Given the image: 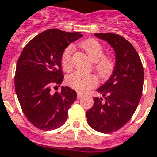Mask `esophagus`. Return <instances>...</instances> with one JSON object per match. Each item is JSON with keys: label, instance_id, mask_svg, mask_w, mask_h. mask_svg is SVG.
Listing matches in <instances>:
<instances>
[{"label": "esophagus", "instance_id": "1", "mask_svg": "<svg viewBox=\"0 0 157 157\" xmlns=\"http://www.w3.org/2000/svg\"><path fill=\"white\" fill-rule=\"evenodd\" d=\"M82 97H83V95H82V94H81V93H77V98L81 99Z\"/></svg>", "mask_w": 157, "mask_h": 157}]
</instances>
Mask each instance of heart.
Here are the masks:
<instances>
[{"instance_id": "1", "label": "heart", "mask_w": 157, "mask_h": 157, "mask_svg": "<svg viewBox=\"0 0 157 157\" xmlns=\"http://www.w3.org/2000/svg\"><path fill=\"white\" fill-rule=\"evenodd\" d=\"M80 47L86 53L92 61L96 62L95 69L99 76L102 79L109 78L114 71L116 60L113 56L104 55V48L98 40L94 39H86L80 44ZM73 48L68 46L64 49L60 57V63L64 71H70L72 69L71 55ZM66 82L71 86L79 92H86L98 85V78L92 74L75 71L69 75Z\"/></svg>"}]
</instances>
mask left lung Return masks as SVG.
<instances>
[{"label": "left lung", "instance_id": "1", "mask_svg": "<svg viewBox=\"0 0 157 157\" xmlns=\"http://www.w3.org/2000/svg\"><path fill=\"white\" fill-rule=\"evenodd\" d=\"M112 46L116 55L113 75L97 92L102 98H94L93 106L86 112L90 127L110 134L128 123L137 109L144 83V69L134 46L122 36L113 33H95Z\"/></svg>", "mask_w": 157, "mask_h": 157}]
</instances>
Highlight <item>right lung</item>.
Wrapping results in <instances>:
<instances>
[{
    "label": "right lung",
    "instance_id": "right-lung-1",
    "mask_svg": "<svg viewBox=\"0 0 157 157\" xmlns=\"http://www.w3.org/2000/svg\"><path fill=\"white\" fill-rule=\"evenodd\" d=\"M82 36L48 29L30 40L21 53L16 68V93L24 115L36 128L53 130L66 121L76 92L62 86L61 92L52 93L51 87L59 86L64 78L60 63L64 49Z\"/></svg>",
    "mask_w": 157,
    "mask_h": 157
}]
</instances>
